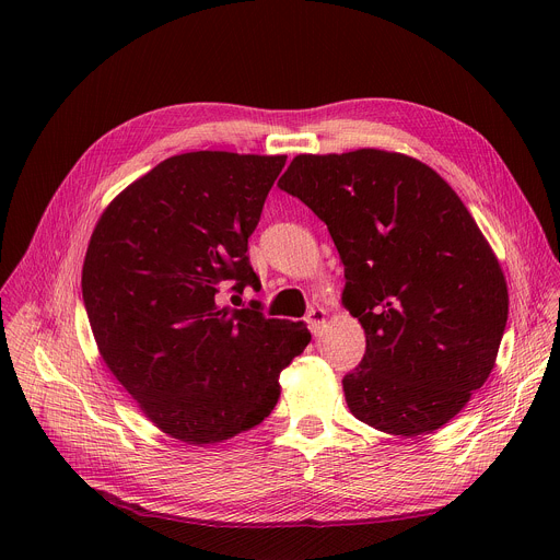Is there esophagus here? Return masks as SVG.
Segmentation results:
<instances>
[{"instance_id": "esophagus-1", "label": "esophagus", "mask_w": 560, "mask_h": 560, "mask_svg": "<svg viewBox=\"0 0 560 560\" xmlns=\"http://www.w3.org/2000/svg\"><path fill=\"white\" fill-rule=\"evenodd\" d=\"M305 322H307V326H310V330H312V335L314 337H318L322 335V330H324V326H326V310L324 307H312L310 312H307V316H305Z\"/></svg>"}]
</instances>
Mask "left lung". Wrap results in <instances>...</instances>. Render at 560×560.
Returning a JSON list of instances; mask_svg holds the SVG:
<instances>
[{
	"label": "left lung",
	"mask_w": 560,
	"mask_h": 560,
	"mask_svg": "<svg viewBox=\"0 0 560 560\" xmlns=\"http://www.w3.org/2000/svg\"><path fill=\"white\" fill-rule=\"evenodd\" d=\"M279 188L322 219L346 268L365 354L343 376L350 412L396 436L452 421L497 361L508 283L441 175L401 152L296 154Z\"/></svg>",
	"instance_id": "obj_1"
}]
</instances>
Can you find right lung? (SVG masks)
I'll return each mask as SVG.
<instances>
[{
    "mask_svg": "<svg viewBox=\"0 0 560 560\" xmlns=\"http://www.w3.org/2000/svg\"><path fill=\"white\" fill-rule=\"evenodd\" d=\"M285 154H175L119 192L97 221L82 294L100 354L143 415L173 439L208 445L259 425L279 374L310 343L303 322L259 303L248 259Z\"/></svg>",
    "mask_w": 560,
    "mask_h": 560,
    "instance_id": "1",
    "label": "right lung"
}]
</instances>
